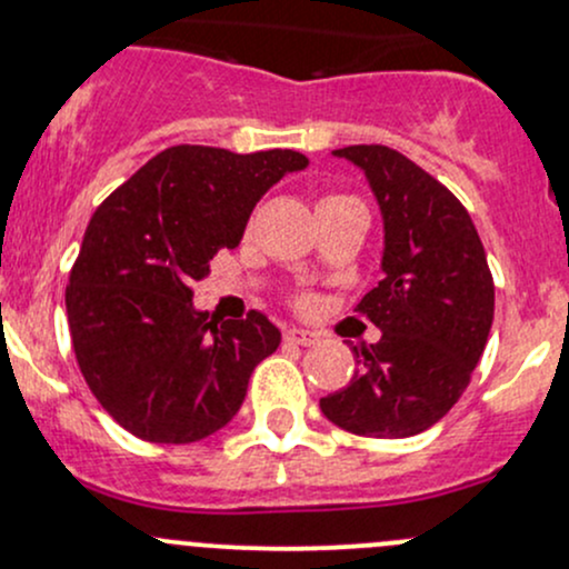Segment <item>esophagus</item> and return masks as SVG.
<instances>
[{
	"label": "esophagus",
	"mask_w": 569,
	"mask_h": 569,
	"mask_svg": "<svg viewBox=\"0 0 569 569\" xmlns=\"http://www.w3.org/2000/svg\"><path fill=\"white\" fill-rule=\"evenodd\" d=\"M286 342H295V346H316L318 342V335L310 332V329H299V327H291L283 332Z\"/></svg>",
	"instance_id": "esophagus-1"
}]
</instances>
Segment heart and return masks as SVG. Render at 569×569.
Wrapping results in <instances>:
<instances>
[{"label": "heart", "instance_id": "obj_1", "mask_svg": "<svg viewBox=\"0 0 569 569\" xmlns=\"http://www.w3.org/2000/svg\"><path fill=\"white\" fill-rule=\"evenodd\" d=\"M329 199H342V197H323V199H321V202H329Z\"/></svg>", "mask_w": 569, "mask_h": 569}]
</instances>
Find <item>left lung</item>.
Returning <instances> with one entry per match:
<instances>
[{
    "label": "left lung",
    "instance_id": "left-lung-1",
    "mask_svg": "<svg viewBox=\"0 0 569 569\" xmlns=\"http://www.w3.org/2000/svg\"><path fill=\"white\" fill-rule=\"evenodd\" d=\"M332 153L365 172L383 216V278L356 305L383 335L353 346L359 370L321 399V413L361 437H413L470 383L495 321V280L476 223L440 180L386 146Z\"/></svg>",
    "mask_w": 569,
    "mask_h": 569
}]
</instances>
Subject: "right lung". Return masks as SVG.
I'll return each mask as SVG.
<instances>
[{"instance_id": "right-lung-1", "label": "right lung", "mask_w": 569, "mask_h": 569, "mask_svg": "<svg viewBox=\"0 0 569 569\" xmlns=\"http://www.w3.org/2000/svg\"><path fill=\"white\" fill-rule=\"evenodd\" d=\"M308 167L297 151L174 146L153 156L91 216L67 286L80 372L108 413L148 442H197L232 421L278 327L251 310L210 321L193 280L237 248L256 202Z\"/></svg>"}]
</instances>
